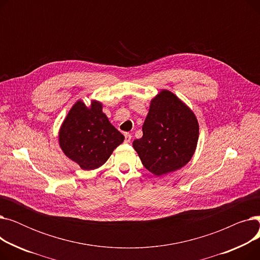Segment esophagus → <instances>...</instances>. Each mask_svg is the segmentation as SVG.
Returning <instances> with one entry per match:
<instances>
[{"mask_svg":"<svg viewBox=\"0 0 260 260\" xmlns=\"http://www.w3.org/2000/svg\"><path fill=\"white\" fill-rule=\"evenodd\" d=\"M124 137H125V142H126V143H129L131 140H132V135L128 134V133H125V134H124Z\"/></svg>","mask_w":260,"mask_h":260,"instance_id":"obj_1","label":"esophagus"}]
</instances>
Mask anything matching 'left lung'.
<instances>
[{
  "label": "left lung",
  "instance_id": "obj_1",
  "mask_svg": "<svg viewBox=\"0 0 260 260\" xmlns=\"http://www.w3.org/2000/svg\"><path fill=\"white\" fill-rule=\"evenodd\" d=\"M142 132L143 136L133 146L144 168L161 176L181 169L192 159L199 125L189 107L163 89L151 101Z\"/></svg>",
  "mask_w": 260,
  "mask_h": 260
}]
</instances>
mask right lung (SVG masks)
<instances>
[{"mask_svg":"<svg viewBox=\"0 0 260 260\" xmlns=\"http://www.w3.org/2000/svg\"><path fill=\"white\" fill-rule=\"evenodd\" d=\"M123 140L124 136L111 124L98 101L89 107L81 100L76 102L59 132L63 153L86 171L103 166Z\"/></svg>","mask_w":260,"mask_h":260,"instance_id":"add662e5","label":"right lung"}]
</instances>
